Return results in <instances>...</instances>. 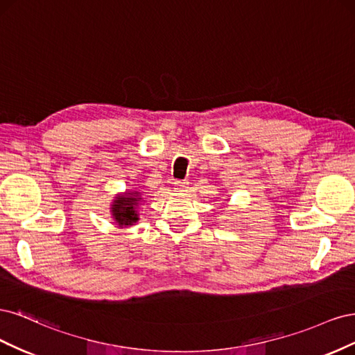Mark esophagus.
<instances>
[{
    "instance_id": "obj_1",
    "label": "esophagus",
    "mask_w": 355,
    "mask_h": 355,
    "mask_svg": "<svg viewBox=\"0 0 355 355\" xmlns=\"http://www.w3.org/2000/svg\"><path fill=\"white\" fill-rule=\"evenodd\" d=\"M188 182H185V180H176L175 182V189L178 191V192H185L187 189H188Z\"/></svg>"
}]
</instances>
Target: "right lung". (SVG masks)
Returning <instances> with one entry per match:
<instances>
[{
	"instance_id": "add662e5",
	"label": "right lung",
	"mask_w": 355,
	"mask_h": 355,
	"mask_svg": "<svg viewBox=\"0 0 355 355\" xmlns=\"http://www.w3.org/2000/svg\"><path fill=\"white\" fill-rule=\"evenodd\" d=\"M142 192L137 189H127L116 194L111 202V216L118 228L133 227L139 222V207L144 206Z\"/></svg>"
}]
</instances>
